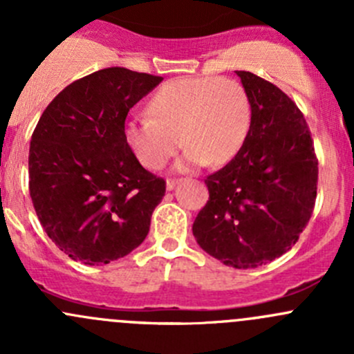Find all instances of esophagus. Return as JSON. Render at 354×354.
<instances>
[{"instance_id":"obj_1","label":"esophagus","mask_w":354,"mask_h":354,"mask_svg":"<svg viewBox=\"0 0 354 354\" xmlns=\"http://www.w3.org/2000/svg\"><path fill=\"white\" fill-rule=\"evenodd\" d=\"M178 183H180V180H174V178H173V180H167V181H166V190L171 192L174 187H176Z\"/></svg>"}]
</instances>
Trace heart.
<instances>
[{
    "label": "heart",
    "instance_id": "heart-1",
    "mask_svg": "<svg viewBox=\"0 0 354 354\" xmlns=\"http://www.w3.org/2000/svg\"><path fill=\"white\" fill-rule=\"evenodd\" d=\"M147 111L123 127L124 144L147 169H160L180 144L187 151L178 171L223 166L243 149L252 124L248 94L233 78H174L157 88Z\"/></svg>",
    "mask_w": 354,
    "mask_h": 354
}]
</instances>
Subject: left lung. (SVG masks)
I'll use <instances>...</instances> for the list:
<instances>
[{
	"instance_id": "obj_1",
	"label": "left lung",
	"mask_w": 354,
	"mask_h": 354,
	"mask_svg": "<svg viewBox=\"0 0 354 354\" xmlns=\"http://www.w3.org/2000/svg\"><path fill=\"white\" fill-rule=\"evenodd\" d=\"M252 104L243 149L207 176L209 200L195 219L203 252L234 269H255L286 253L308 224L317 162L308 127L281 88L236 71Z\"/></svg>"
}]
</instances>
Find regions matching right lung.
Listing matches in <instances>:
<instances>
[{"label": "right lung", "instance_id": "right-lung-1", "mask_svg": "<svg viewBox=\"0 0 354 354\" xmlns=\"http://www.w3.org/2000/svg\"><path fill=\"white\" fill-rule=\"evenodd\" d=\"M162 77L111 66L63 88L32 133L28 190L48 236L70 259L102 266L145 240L166 183L123 138L128 111Z\"/></svg>", "mask_w": 354, "mask_h": 354}]
</instances>
